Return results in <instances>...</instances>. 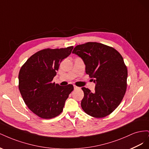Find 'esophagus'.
I'll use <instances>...</instances> for the list:
<instances>
[{
	"label": "esophagus",
	"mask_w": 149,
	"mask_h": 149,
	"mask_svg": "<svg viewBox=\"0 0 149 149\" xmlns=\"http://www.w3.org/2000/svg\"><path fill=\"white\" fill-rule=\"evenodd\" d=\"M79 87H78V86H76L74 85V90H76V89H79Z\"/></svg>",
	"instance_id": "1"
}]
</instances>
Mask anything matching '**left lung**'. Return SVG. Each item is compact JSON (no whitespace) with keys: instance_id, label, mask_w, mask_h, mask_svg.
I'll use <instances>...</instances> for the list:
<instances>
[{"instance_id":"8db88e82","label":"left lung","mask_w":149,"mask_h":149,"mask_svg":"<svg viewBox=\"0 0 149 149\" xmlns=\"http://www.w3.org/2000/svg\"><path fill=\"white\" fill-rule=\"evenodd\" d=\"M73 53L82 58L86 73L94 78L95 92L83 87V110L94 118L109 115L120 104L127 89V69L123 56L114 48L88 42L74 47Z\"/></svg>"}]
</instances>
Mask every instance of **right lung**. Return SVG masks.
Returning a JSON list of instances; mask_svg holds the SVG:
<instances>
[{
    "mask_svg": "<svg viewBox=\"0 0 149 149\" xmlns=\"http://www.w3.org/2000/svg\"><path fill=\"white\" fill-rule=\"evenodd\" d=\"M73 47L46 48L31 56L21 67L19 74V88L29 109L43 119L60 115L66 100L74 88L52 83L60 63L68 56Z\"/></svg>",
    "mask_w": 149,
    "mask_h": 149,
    "instance_id": "right-lung-1",
    "label": "right lung"
}]
</instances>
